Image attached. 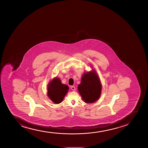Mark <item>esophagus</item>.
I'll return each instance as SVG.
<instances>
[{
	"instance_id": "1",
	"label": "esophagus",
	"mask_w": 148,
	"mask_h": 148,
	"mask_svg": "<svg viewBox=\"0 0 148 148\" xmlns=\"http://www.w3.org/2000/svg\"><path fill=\"white\" fill-rule=\"evenodd\" d=\"M71 90H73V91H75V86H71Z\"/></svg>"
}]
</instances>
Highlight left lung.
I'll list each match as a JSON object with an SVG mask.
<instances>
[{
	"instance_id": "left-lung-1",
	"label": "left lung",
	"mask_w": 148,
	"mask_h": 148,
	"mask_svg": "<svg viewBox=\"0 0 148 148\" xmlns=\"http://www.w3.org/2000/svg\"><path fill=\"white\" fill-rule=\"evenodd\" d=\"M77 88L85 103H93L98 100L102 92V84L94 69L83 73Z\"/></svg>"
}]
</instances>
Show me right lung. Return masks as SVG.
<instances>
[{"mask_svg": "<svg viewBox=\"0 0 148 148\" xmlns=\"http://www.w3.org/2000/svg\"><path fill=\"white\" fill-rule=\"evenodd\" d=\"M69 87L64 84L57 77L53 78L47 85V96L53 103H61L68 93Z\"/></svg>", "mask_w": 148, "mask_h": 148, "instance_id": "1", "label": "right lung"}]
</instances>
